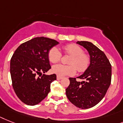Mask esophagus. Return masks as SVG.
Returning <instances> with one entry per match:
<instances>
[{
	"label": "esophagus",
	"instance_id": "34e87169",
	"mask_svg": "<svg viewBox=\"0 0 123 123\" xmlns=\"http://www.w3.org/2000/svg\"><path fill=\"white\" fill-rule=\"evenodd\" d=\"M62 79V77H60V76H58L57 75V77H56V79H57L58 80H61V79Z\"/></svg>",
	"mask_w": 123,
	"mask_h": 123
}]
</instances>
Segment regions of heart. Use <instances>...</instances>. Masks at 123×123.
I'll return each mask as SVG.
<instances>
[{"mask_svg":"<svg viewBox=\"0 0 123 123\" xmlns=\"http://www.w3.org/2000/svg\"><path fill=\"white\" fill-rule=\"evenodd\" d=\"M65 54L71 55L68 63L71 65H65L58 64L53 66L52 72L57 75L63 77L65 75H73L76 73V68L78 72H82L86 70L90 64V56L84 53V49L78 44L71 43L63 47ZM62 57V53L58 48L53 47L48 52V58L51 63L58 62Z\"/></svg>","mask_w":123,"mask_h":123,"instance_id":"b5f03b06","label":"heart"}]
</instances>
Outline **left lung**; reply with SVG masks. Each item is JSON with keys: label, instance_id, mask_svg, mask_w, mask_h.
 I'll use <instances>...</instances> for the list:
<instances>
[{"label": "left lung", "instance_id": "8db88e82", "mask_svg": "<svg viewBox=\"0 0 123 123\" xmlns=\"http://www.w3.org/2000/svg\"><path fill=\"white\" fill-rule=\"evenodd\" d=\"M85 48L90 56V65L77 78L85 81L78 82L69 78L70 85L66 89L68 100L76 107L89 109L97 104L107 92L111 82V65L103 51L89 41H77Z\"/></svg>", "mask_w": 123, "mask_h": 123}]
</instances>
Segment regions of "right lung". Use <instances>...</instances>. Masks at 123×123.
<instances>
[{"mask_svg":"<svg viewBox=\"0 0 123 123\" xmlns=\"http://www.w3.org/2000/svg\"><path fill=\"white\" fill-rule=\"evenodd\" d=\"M58 44L55 39L36 37L21 44L13 54L10 63L12 87L24 104H39L50 91L56 75L44 74L51 68L48 52Z\"/></svg>","mask_w":123,"mask_h":123,"instance_id":"obj_1","label":"right lung"}]
</instances>
